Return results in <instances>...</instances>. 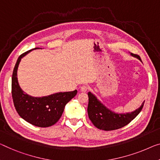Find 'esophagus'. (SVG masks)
<instances>
[{
	"label": "esophagus",
	"instance_id": "1",
	"mask_svg": "<svg viewBox=\"0 0 160 160\" xmlns=\"http://www.w3.org/2000/svg\"><path fill=\"white\" fill-rule=\"evenodd\" d=\"M88 88H89V87H88V85H82V86L80 88V90L82 92H86L88 90Z\"/></svg>",
	"mask_w": 160,
	"mask_h": 160
}]
</instances>
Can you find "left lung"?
I'll return each instance as SVG.
<instances>
[{"label":"left lung","instance_id":"1","mask_svg":"<svg viewBox=\"0 0 160 160\" xmlns=\"http://www.w3.org/2000/svg\"><path fill=\"white\" fill-rule=\"evenodd\" d=\"M131 55L137 57L140 61L139 55L131 53ZM88 95V117L95 127L101 130L112 131L122 128L129 123L138 116L144 106V102L139 108L134 111L126 113H116L106 108L95 95L89 92Z\"/></svg>","mask_w":160,"mask_h":160}]
</instances>
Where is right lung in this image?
Instances as JSON below:
<instances>
[{
  "label": "right lung",
  "mask_w": 160,
  "mask_h": 160,
  "mask_svg": "<svg viewBox=\"0 0 160 160\" xmlns=\"http://www.w3.org/2000/svg\"><path fill=\"white\" fill-rule=\"evenodd\" d=\"M34 48L18 57L14 67L11 81V93L14 106L18 115L26 121L38 127H49L61 118L66 104L77 94V90L57 92L44 97H32L23 92L19 86L17 70L21 58Z\"/></svg>",
  "instance_id": "obj_1"
}]
</instances>
